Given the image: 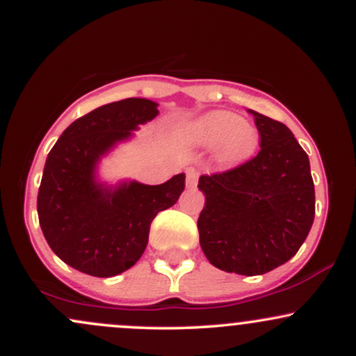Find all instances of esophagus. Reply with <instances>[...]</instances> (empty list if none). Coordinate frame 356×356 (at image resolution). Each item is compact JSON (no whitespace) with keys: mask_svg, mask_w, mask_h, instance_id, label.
Instances as JSON below:
<instances>
[{"mask_svg":"<svg viewBox=\"0 0 356 356\" xmlns=\"http://www.w3.org/2000/svg\"><path fill=\"white\" fill-rule=\"evenodd\" d=\"M197 179H199V172L195 169H189L187 170V177H186V186L192 189V187L197 186Z\"/></svg>","mask_w":356,"mask_h":356,"instance_id":"obj_1","label":"esophagus"}]
</instances>
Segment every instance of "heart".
<instances>
[{"mask_svg": "<svg viewBox=\"0 0 356 356\" xmlns=\"http://www.w3.org/2000/svg\"><path fill=\"white\" fill-rule=\"evenodd\" d=\"M192 140L204 147H218L219 161L226 165H236L251 159L259 145L256 127L241 120L231 112L216 110L191 125Z\"/></svg>", "mask_w": 356, "mask_h": 356, "instance_id": "b5f03b06", "label": "heart"}]
</instances>
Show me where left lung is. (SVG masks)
<instances>
[{
	"instance_id": "obj_1",
	"label": "left lung",
	"mask_w": 356,
	"mask_h": 356,
	"mask_svg": "<svg viewBox=\"0 0 356 356\" xmlns=\"http://www.w3.org/2000/svg\"><path fill=\"white\" fill-rule=\"evenodd\" d=\"M261 150L246 164L201 175L199 243L212 266L236 275L271 271L296 254L314 219L309 159L291 130L249 110Z\"/></svg>"
}]
</instances>
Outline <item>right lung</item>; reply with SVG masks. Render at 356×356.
Masks as SVG:
<instances>
[{"label":"right lung","instance_id":"obj_1","mask_svg":"<svg viewBox=\"0 0 356 356\" xmlns=\"http://www.w3.org/2000/svg\"><path fill=\"white\" fill-rule=\"evenodd\" d=\"M159 104L125 99L102 105L65 129L44 162L38 219L51 251L97 277L117 276L144 254L155 216L177 202L186 174L161 186L99 181L97 167L113 147L159 115Z\"/></svg>","mask_w":356,"mask_h":356}]
</instances>
